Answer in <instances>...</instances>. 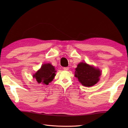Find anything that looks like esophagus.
<instances>
[{
	"mask_svg": "<svg viewBox=\"0 0 128 128\" xmlns=\"http://www.w3.org/2000/svg\"><path fill=\"white\" fill-rule=\"evenodd\" d=\"M63 69L64 70H68L69 69V67H64V68H63Z\"/></svg>",
	"mask_w": 128,
	"mask_h": 128,
	"instance_id": "esophagus-1",
	"label": "esophagus"
}]
</instances>
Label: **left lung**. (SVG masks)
<instances>
[{"label":"left lung","instance_id":"left-lung-1","mask_svg":"<svg viewBox=\"0 0 128 128\" xmlns=\"http://www.w3.org/2000/svg\"><path fill=\"white\" fill-rule=\"evenodd\" d=\"M101 72L99 69L81 62L75 69V76L84 86L90 87L97 84L100 80Z\"/></svg>","mask_w":128,"mask_h":128}]
</instances>
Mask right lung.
<instances>
[{"mask_svg":"<svg viewBox=\"0 0 128 128\" xmlns=\"http://www.w3.org/2000/svg\"><path fill=\"white\" fill-rule=\"evenodd\" d=\"M56 70L54 66L51 64H44L40 69L33 75V77L36 78L38 83L48 85L49 83L53 80L56 76Z\"/></svg>","mask_w":128,"mask_h":128,"instance_id":"1","label":"right lung"}]
</instances>
